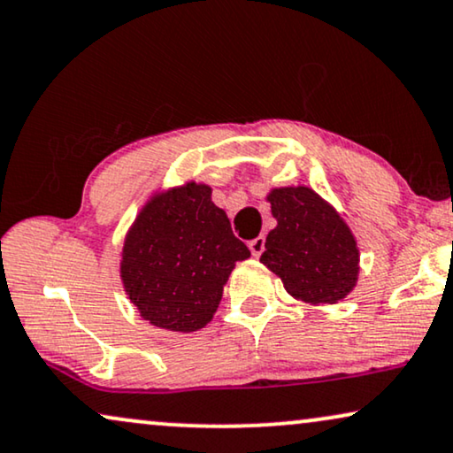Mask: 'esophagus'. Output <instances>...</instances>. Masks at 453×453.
<instances>
[{
	"label": "esophagus",
	"instance_id": "esophagus-1",
	"mask_svg": "<svg viewBox=\"0 0 453 453\" xmlns=\"http://www.w3.org/2000/svg\"><path fill=\"white\" fill-rule=\"evenodd\" d=\"M249 249L252 252V257H261L263 250H265V236H258L255 240H250Z\"/></svg>",
	"mask_w": 453,
	"mask_h": 453
}]
</instances>
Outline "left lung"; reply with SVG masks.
Wrapping results in <instances>:
<instances>
[{
	"label": "left lung",
	"mask_w": 453,
	"mask_h": 453,
	"mask_svg": "<svg viewBox=\"0 0 453 453\" xmlns=\"http://www.w3.org/2000/svg\"><path fill=\"white\" fill-rule=\"evenodd\" d=\"M277 226L267 234L261 263L289 296L335 304L357 288L360 252L342 215L309 186H281L267 195Z\"/></svg>",
	"instance_id": "1"
}]
</instances>
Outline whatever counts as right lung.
Wrapping results in <instances>:
<instances>
[{
	"label": "right lung",
	"instance_id": "obj_1",
	"mask_svg": "<svg viewBox=\"0 0 453 453\" xmlns=\"http://www.w3.org/2000/svg\"><path fill=\"white\" fill-rule=\"evenodd\" d=\"M249 257L211 186L186 182L144 203L126 234L119 277L144 321L190 334L213 319L227 277Z\"/></svg>",
	"mask_w": 453,
	"mask_h": 453
}]
</instances>
